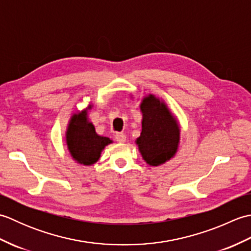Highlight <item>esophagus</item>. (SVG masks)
I'll list each match as a JSON object with an SVG mask.
<instances>
[{
    "label": "esophagus",
    "instance_id": "1",
    "mask_svg": "<svg viewBox=\"0 0 251 251\" xmlns=\"http://www.w3.org/2000/svg\"><path fill=\"white\" fill-rule=\"evenodd\" d=\"M114 138L117 142H125L126 141V136L124 134H122V132H116Z\"/></svg>",
    "mask_w": 251,
    "mask_h": 251
}]
</instances>
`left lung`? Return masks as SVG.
I'll use <instances>...</instances> for the list:
<instances>
[{
    "label": "left lung",
    "mask_w": 251,
    "mask_h": 251,
    "mask_svg": "<svg viewBox=\"0 0 251 251\" xmlns=\"http://www.w3.org/2000/svg\"><path fill=\"white\" fill-rule=\"evenodd\" d=\"M142 130L136 140L143 159L151 166L169 161L177 152L180 128L163 101L153 95L143 98Z\"/></svg>",
    "instance_id": "left-lung-1"
}]
</instances>
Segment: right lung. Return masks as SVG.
I'll list each match as a JSON object with an SVG mask.
<instances>
[{"mask_svg": "<svg viewBox=\"0 0 251 251\" xmlns=\"http://www.w3.org/2000/svg\"><path fill=\"white\" fill-rule=\"evenodd\" d=\"M66 139L71 156L77 163L87 166L97 162L101 151L112 142L108 137L96 134L94 125L87 120L86 111L73 114L69 123Z\"/></svg>", "mask_w": 251, "mask_h": 251, "instance_id": "obj_1", "label": "right lung"}]
</instances>
